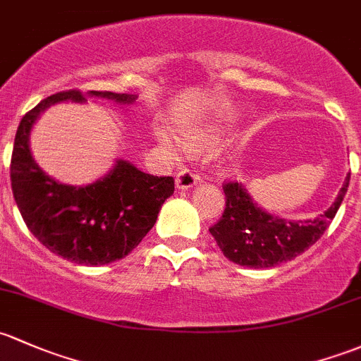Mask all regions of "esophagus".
<instances>
[{"label": "esophagus", "mask_w": 361, "mask_h": 361, "mask_svg": "<svg viewBox=\"0 0 361 361\" xmlns=\"http://www.w3.org/2000/svg\"><path fill=\"white\" fill-rule=\"evenodd\" d=\"M199 181H200V176L197 173H193L192 169H181L180 173L176 174V187L181 188V190L192 188L193 185H197Z\"/></svg>", "instance_id": "esophagus-1"}]
</instances>
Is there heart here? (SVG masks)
Listing matches in <instances>:
<instances>
[{"label":"heart","instance_id":"heart-1","mask_svg":"<svg viewBox=\"0 0 361 361\" xmlns=\"http://www.w3.org/2000/svg\"><path fill=\"white\" fill-rule=\"evenodd\" d=\"M161 138H162V142H164V143H169L168 136H166V135H161ZM188 142H192V140H190V138H188Z\"/></svg>","mask_w":361,"mask_h":361}]
</instances>
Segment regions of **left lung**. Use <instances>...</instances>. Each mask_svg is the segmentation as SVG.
I'll return each instance as SVG.
<instances>
[{"label": "left lung", "mask_w": 361, "mask_h": 361, "mask_svg": "<svg viewBox=\"0 0 361 361\" xmlns=\"http://www.w3.org/2000/svg\"><path fill=\"white\" fill-rule=\"evenodd\" d=\"M350 176H346L336 202L324 214L308 221H287L268 214L250 200L242 185L226 181L223 183L225 211L209 228L211 235L221 252L240 267L270 268L294 259L329 228L346 195Z\"/></svg>", "instance_id": "8db88e82"}]
</instances>
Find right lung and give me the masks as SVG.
<instances>
[{
  "label": "right lung",
  "mask_w": 361,
  "mask_h": 361,
  "mask_svg": "<svg viewBox=\"0 0 361 361\" xmlns=\"http://www.w3.org/2000/svg\"><path fill=\"white\" fill-rule=\"evenodd\" d=\"M94 97L130 104L135 94L91 91ZM82 102L79 90L44 98L22 117L10 162L11 192L30 233L53 254L78 264H107L123 259L155 225L161 206L174 192L173 176L142 173L119 161L111 173L88 187L56 183L34 162L29 133L51 104Z\"/></svg>",
  "instance_id": "add662e5"
}]
</instances>
